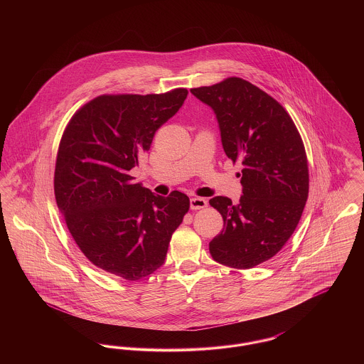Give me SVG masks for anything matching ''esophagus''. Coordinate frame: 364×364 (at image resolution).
<instances>
[{
  "label": "esophagus",
  "instance_id": "obj_1",
  "mask_svg": "<svg viewBox=\"0 0 364 364\" xmlns=\"http://www.w3.org/2000/svg\"><path fill=\"white\" fill-rule=\"evenodd\" d=\"M191 210H200V208H208V200L203 198H192L190 200Z\"/></svg>",
  "mask_w": 364,
  "mask_h": 364
}]
</instances>
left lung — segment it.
Returning <instances> with one entry per match:
<instances>
[{
    "label": "left lung",
    "instance_id": "8db88e82",
    "mask_svg": "<svg viewBox=\"0 0 364 364\" xmlns=\"http://www.w3.org/2000/svg\"><path fill=\"white\" fill-rule=\"evenodd\" d=\"M191 92L213 107L226 156L242 166L240 202L208 200L224 220L210 254L229 267L251 269L273 258L300 221L310 184L304 143L284 106L242 77Z\"/></svg>",
    "mask_w": 364,
    "mask_h": 364
}]
</instances>
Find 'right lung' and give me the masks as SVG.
Wrapping results in <instances>:
<instances>
[{"instance_id":"right-lung-1","label":"right lung","mask_w":364,"mask_h":364,"mask_svg":"<svg viewBox=\"0 0 364 364\" xmlns=\"http://www.w3.org/2000/svg\"><path fill=\"white\" fill-rule=\"evenodd\" d=\"M187 94H104L76 110L64 129L55 202L80 251L109 274L138 281L154 273L190 210L186 193L158 196L129 174Z\"/></svg>"}]
</instances>
